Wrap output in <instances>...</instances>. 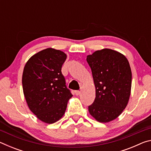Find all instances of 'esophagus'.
I'll use <instances>...</instances> for the list:
<instances>
[{"instance_id":"34e87169","label":"esophagus","mask_w":151,"mask_h":151,"mask_svg":"<svg viewBox=\"0 0 151 151\" xmlns=\"http://www.w3.org/2000/svg\"><path fill=\"white\" fill-rule=\"evenodd\" d=\"M75 93L76 95L78 96V95H79V94H81V92L79 91H75Z\"/></svg>"}]
</instances>
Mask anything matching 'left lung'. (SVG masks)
Returning a JSON list of instances; mask_svg holds the SVG:
<instances>
[{
	"mask_svg": "<svg viewBox=\"0 0 151 151\" xmlns=\"http://www.w3.org/2000/svg\"><path fill=\"white\" fill-rule=\"evenodd\" d=\"M96 88L88 111L97 121L116 119L126 108L131 95L132 73L124 56L109 48L96 50L86 57Z\"/></svg>",
	"mask_w": 151,
	"mask_h": 151,
	"instance_id": "obj_1",
	"label": "left lung"
}]
</instances>
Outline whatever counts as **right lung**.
Segmentation results:
<instances>
[{
	"label": "right lung",
	"mask_w": 151,
	"mask_h": 151,
	"mask_svg": "<svg viewBox=\"0 0 151 151\" xmlns=\"http://www.w3.org/2000/svg\"><path fill=\"white\" fill-rule=\"evenodd\" d=\"M66 55L48 48L29 58L22 73V88L28 106L38 119L48 124L65 114L73 96L61 72Z\"/></svg>",
	"instance_id": "right-lung-1"
}]
</instances>
